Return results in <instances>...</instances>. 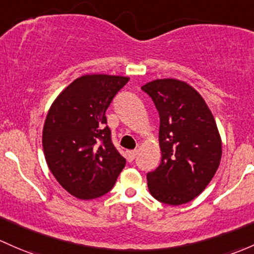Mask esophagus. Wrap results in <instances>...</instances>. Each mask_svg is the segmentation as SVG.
<instances>
[{"instance_id": "esophagus-1", "label": "esophagus", "mask_w": 254, "mask_h": 254, "mask_svg": "<svg viewBox=\"0 0 254 254\" xmlns=\"http://www.w3.org/2000/svg\"><path fill=\"white\" fill-rule=\"evenodd\" d=\"M136 156H137V151H136V149H134V151H129L127 152V161L132 162L136 158Z\"/></svg>"}]
</instances>
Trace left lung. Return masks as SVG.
Wrapping results in <instances>:
<instances>
[{
  "label": "left lung",
  "mask_w": 254,
  "mask_h": 254,
  "mask_svg": "<svg viewBox=\"0 0 254 254\" xmlns=\"http://www.w3.org/2000/svg\"><path fill=\"white\" fill-rule=\"evenodd\" d=\"M159 113L162 161L147 173L152 196L180 205L204 190L221 159V140L207 103L193 87L176 79L143 85Z\"/></svg>",
  "instance_id": "8db88e82"
}]
</instances>
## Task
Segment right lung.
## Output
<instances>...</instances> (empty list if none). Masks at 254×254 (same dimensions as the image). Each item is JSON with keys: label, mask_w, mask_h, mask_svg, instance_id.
I'll list each match as a JSON object with an SVG mask.
<instances>
[{"label": "right lung", "mask_w": 254, "mask_h": 254, "mask_svg": "<svg viewBox=\"0 0 254 254\" xmlns=\"http://www.w3.org/2000/svg\"><path fill=\"white\" fill-rule=\"evenodd\" d=\"M127 76H80L51 106L42 147L51 173L64 190L92 199L112 190L125 167L124 157L112 142L106 111L127 85Z\"/></svg>", "instance_id": "obj_1"}]
</instances>
